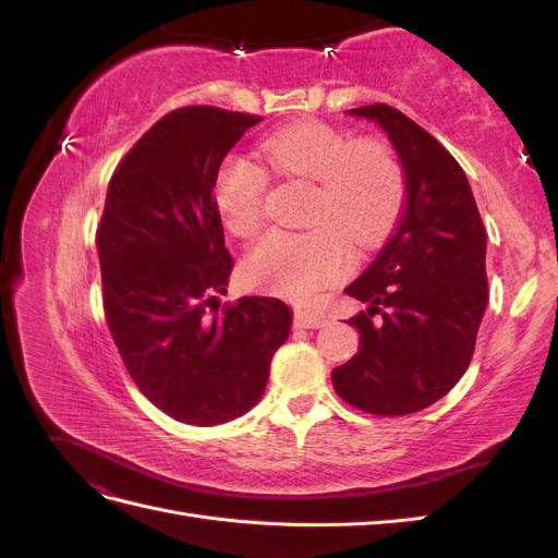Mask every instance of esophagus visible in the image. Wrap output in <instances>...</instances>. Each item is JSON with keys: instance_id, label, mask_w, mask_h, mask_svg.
<instances>
[{"instance_id": "34e87169", "label": "esophagus", "mask_w": 558, "mask_h": 558, "mask_svg": "<svg viewBox=\"0 0 558 558\" xmlns=\"http://www.w3.org/2000/svg\"><path fill=\"white\" fill-rule=\"evenodd\" d=\"M328 324V318L318 312L312 310H298L295 312V326L298 328H324Z\"/></svg>"}]
</instances>
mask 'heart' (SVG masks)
Returning a JSON list of instances; mask_svg holds the SVG:
<instances>
[{"label": "heart", "mask_w": 558, "mask_h": 558, "mask_svg": "<svg viewBox=\"0 0 558 558\" xmlns=\"http://www.w3.org/2000/svg\"><path fill=\"white\" fill-rule=\"evenodd\" d=\"M277 174L314 181L305 230H269L244 258V277L289 298H312L340 277L347 263L344 238L369 246L391 230L404 205V177L398 160L377 142H353L347 132L320 121L283 128L260 144ZM267 172L244 156L218 167L214 202L223 226L240 238L263 221Z\"/></svg>", "instance_id": "obj_1"}]
</instances>
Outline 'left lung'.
Returning <instances> with one entry per match:
<instances>
[{
	"instance_id": "obj_1",
	"label": "left lung",
	"mask_w": 558,
	"mask_h": 558,
	"mask_svg": "<svg viewBox=\"0 0 558 558\" xmlns=\"http://www.w3.org/2000/svg\"><path fill=\"white\" fill-rule=\"evenodd\" d=\"M347 113L391 142L408 199L391 240L344 289L367 307L347 320L359 353L332 369V386L363 412L414 414L470 365L488 302L486 230L461 165L424 128L388 105Z\"/></svg>"
}]
</instances>
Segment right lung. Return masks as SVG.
Segmentation results:
<instances>
[{
    "mask_svg": "<svg viewBox=\"0 0 558 558\" xmlns=\"http://www.w3.org/2000/svg\"><path fill=\"white\" fill-rule=\"evenodd\" d=\"M258 121L216 107L160 118L116 167L97 230L105 314L128 373L189 426L246 414L293 326L277 298L251 295L218 312L234 263L214 181Z\"/></svg>",
    "mask_w": 558,
    "mask_h": 558,
    "instance_id": "right-lung-1",
    "label": "right lung"
}]
</instances>
